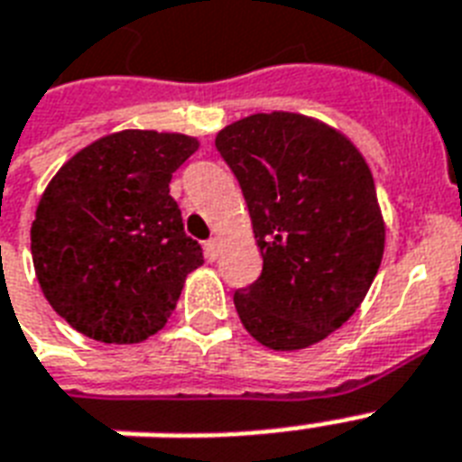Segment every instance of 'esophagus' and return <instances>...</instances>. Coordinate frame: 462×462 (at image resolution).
Listing matches in <instances>:
<instances>
[{
	"instance_id": "34e87169",
	"label": "esophagus",
	"mask_w": 462,
	"mask_h": 462,
	"mask_svg": "<svg viewBox=\"0 0 462 462\" xmlns=\"http://www.w3.org/2000/svg\"><path fill=\"white\" fill-rule=\"evenodd\" d=\"M217 252H220V245H217V237H210L206 242V259L208 261H216L217 259Z\"/></svg>"
}]
</instances>
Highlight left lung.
I'll return each instance as SVG.
<instances>
[{
  "mask_svg": "<svg viewBox=\"0 0 462 462\" xmlns=\"http://www.w3.org/2000/svg\"><path fill=\"white\" fill-rule=\"evenodd\" d=\"M216 148L245 194L261 275L235 307L261 345L302 350L340 328L372 288L383 220L369 165L336 129L271 112L225 126Z\"/></svg>",
  "mask_w": 462,
  "mask_h": 462,
  "instance_id": "obj_1",
  "label": "left lung"
}]
</instances>
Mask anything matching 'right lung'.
<instances>
[{"instance_id": "add662e5", "label": "right lung", "mask_w": 462, "mask_h": 462, "mask_svg": "<svg viewBox=\"0 0 462 462\" xmlns=\"http://www.w3.org/2000/svg\"><path fill=\"white\" fill-rule=\"evenodd\" d=\"M196 148L184 134L126 129L83 148L47 184L32 263L47 302L79 333L132 345L167 323L203 263L170 196L172 172Z\"/></svg>"}]
</instances>
